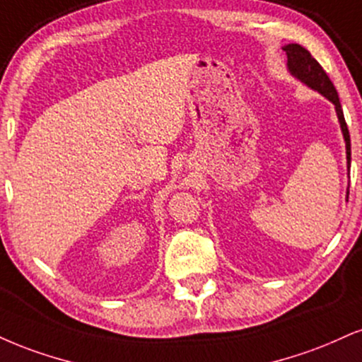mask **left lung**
Segmentation results:
<instances>
[{"label": "left lung", "instance_id": "obj_1", "mask_svg": "<svg viewBox=\"0 0 362 362\" xmlns=\"http://www.w3.org/2000/svg\"><path fill=\"white\" fill-rule=\"evenodd\" d=\"M283 50L286 52V59H288V69L295 77H298L300 81L305 82L308 87L319 90L320 94H324L329 101L334 103L335 111H337L339 123H341L344 139H346V153H347V163L351 165V138H349V129H347L346 119H344V112L339 103L337 90L332 84V81L329 79V76L325 74L322 65L313 59L310 52L303 49L298 43H290V45L283 47Z\"/></svg>", "mask_w": 362, "mask_h": 362}]
</instances>
